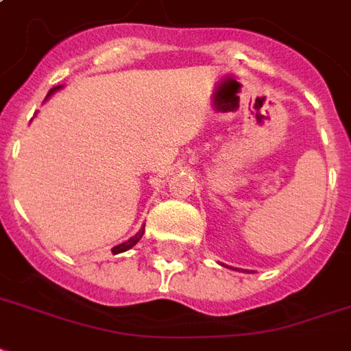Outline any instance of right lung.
Listing matches in <instances>:
<instances>
[{"label":"right lung","mask_w":351,"mask_h":351,"mask_svg":"<svg viewBox=\"0 0 351 351\" xmlns=\"http://www.w3.org/2000/svg\"><path fill=\"white\" fill-rule=\"evenodd\" d=\"M59 88H62V86H53V88H51V90L47 92V97L51 96V94H53V92H57L59 90ZM46 97V99H47ZM142 235H144V226H142L141 228V231H138V233H136L135 237H131V239H129V241H125V242H122V244H118V246H114L112 247V250H110V252H112V254H123V252H128V250H131V247L135 246L136 242L141 241L142 239Z\"/></svg>","instance_id":"add662e5"}]
</instances>
